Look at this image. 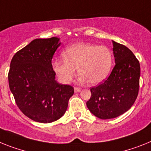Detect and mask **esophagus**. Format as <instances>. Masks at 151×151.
Returning a JSON list of instances; mask_svg holds the SVG:
<instances>
[{
  "label": "esophagus",
  "mask_w": 151,
  "mask_h": 151,
  "mask_svg": "<svg viewBox=\"0 0 151 151\" xmlns=\"http://www.w3.org/2000/svg\"><path fill=\"white\" fill-rule=\"evenodd\" d=\"M81 88H80V87H74V91H75L76 93H78V92H80V91H81Z\"/></svg>",
  "instance_id": "esophagus-1"
}]
</instances>
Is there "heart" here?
Listing matches in <instances>:
<instances>
[{"instance_id":"b5f03b06","label":"heart","mask_w":151,"mask_h":151,"mask_svg":"<svg viewBox=\"0 0 151 151\" xmlns=\"http://www.w3.org/2000/svg\"><path fill=\"white\" fill-rule=\"evenodd\" d=\"M64 60H55L53 69L60 81H71L77 68L81 81L97 84L108 76L113 64V54L106 46H97L91 43L73 44L63 51Z\"/></svg>"}]
</instances>
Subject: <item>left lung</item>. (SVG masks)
Returning <instances> with one entry per match:
<instances>
[{
	"label": "left lung",
	"mask_w": 151,
	"mask_h": 151,
	"mask_svg": "<svg viewBox=\"0 0 151 151\" xmlns=\"http://www.w3.org/2000/svg\"><path fill=\"white\" fill-rule=\"evenodd\" d=\"M115 66L111 74L91 88L87 106L101 119H111L124 114L136 101L140 87V62L123 44L113 41Z\"/></svg>",
	"instance_id": "left-lung-1"
}]
</instances>
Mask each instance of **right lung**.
Masks as SVG:
<instances>
[{
    "label": "right lung",
    "mask_w": 151,
    "mask_h": 151,
    "mask_svg": "<svg viewBox=\"0 0 151 151\" xmlns=\"http://www.w3.org/2000/svg\"><path fill=\"white\" fill-rule=\"evenodd\" d=\"M59 39H35L18 50L8 72L10 90L21 112L33 121L51 123L64 114L74 90L55 81L52 58Z\"/></svg>",
    "instance_id": "add662e5"
}]
</instances>
